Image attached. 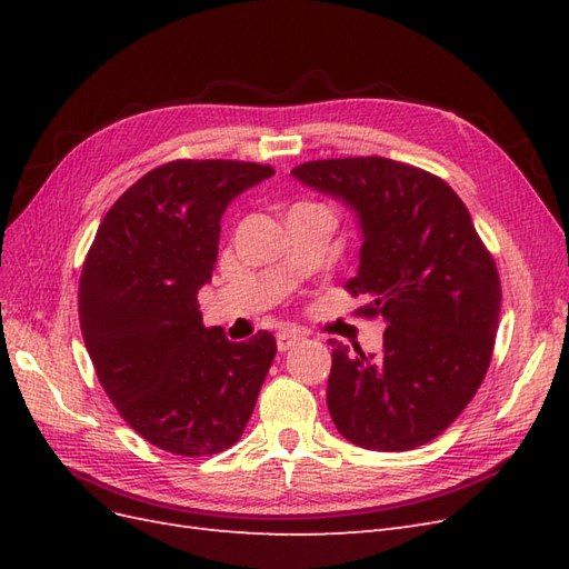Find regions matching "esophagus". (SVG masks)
I'll return each instance as SVG.
<instances>
[{"instance_id": "1", "label": "esophagus", "mask_w": 569, "mask_h": 569, "mask_svg": "<svg viewBox=\"0 0 569 569\" xmlns=\"http://www.w3.org/2000/svg\"><path fill=\"white\" fill-rule=\"evenodd\" d=\"M303 339V332L297 330H280L278 332V349L280 351H289L291 347H297V343Z\"/></svg>"}]
</instances>
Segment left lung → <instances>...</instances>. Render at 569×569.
Instances as JSON below:
<instances>
[{"label":"left lung","mask_w":569,"mask_h":569,"mask_svg":"<svg viewBox=\"0 0 569 569\" xmlns=\"http://www.w3.org/2000/svg\"><path fill=\"white\" fill-rule=\"evenodd\" d=\"M301 182L351 203L363 228L360 268L343 289L385 318L380 358L335 339L327 408L341 437L370 451H410L472 401L491 363L501 280L453 189L382 157L308 161Z\"/></svg>","instance_id":"1"}]
</instances>
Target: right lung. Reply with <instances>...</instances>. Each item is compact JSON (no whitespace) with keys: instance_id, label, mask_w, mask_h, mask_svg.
<instances>
[{"instance_id":"right-lung-1","label":"right lung","mask_w":569,"mask_h":569,"mask_svg":"<svg viewBox=\"0 0 569 569\" xmlns=\"http://www.w3.org/2000/svg\"><path fill=\"white\" fill-rule=\"evenodd\" d=\"M272 166L178 159L149 170L107 211L84 256L78 316L99 385L137 435L184 458L242 437L278 343L203 327L228 203Z\"/></svg>"}]
</instances>
